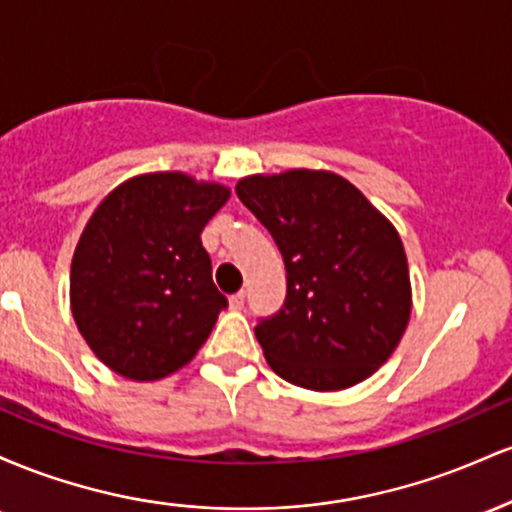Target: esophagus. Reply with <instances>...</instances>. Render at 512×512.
Returning <instances> with one entry per match:
<instances>
[{
	"label": "esophagus",
	"instance_id": "34e87169",
	"mask_svg": "<svg viewBox=\"0 0 512 512\" xmlns=\"http://www.w3.org/2000/svg\"><path fill=\"white\" fill-rule=\"evenodd\" d=\"M228 305H231V310H240L245 305V291H238L233 293L231 298H228Z\"/></svg>",
	"mask_w": 512,
	"mask_h": 512
}]
</instances>
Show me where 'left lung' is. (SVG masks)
Masks as SVG:
<instances>
[{
    "mask_svg": "<svg viewBox=\"0 0 512 512\" xmlns=\"http://www.w3.org/2000/svg\"><path fill=\"white\" fill-rule=\"evenodd\" d=\"M236 195L272 233L286 301L255 327L269 368L315 392L370 378L409 325L411 281L397 228L330 170L248 175Z\"/></svg>",
    "mask_w": 512,
    "mask_h": 512,
    "instance_id": "8db88e82",
    "label": "left lung"
}]
</instances>
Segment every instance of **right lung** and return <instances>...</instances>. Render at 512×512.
<instances>
[{"label": "right lung", "instance_id": "obj_1", "mask_svg": "<svg viewBox=\"0 0 512 512\" xmlns=\"http://www.w3.org/2000/svg\"><path fill=\"white\" fill-rule=\"evenodd\" d=\"M228 197L226 185L180 170L144 173L91 214L72 257L69 303L81 337L117 375L161 380L207 342L228 301L199 236Z\"/></svg>", "mask_w": 512, "mask_h": 512}]
</instances>
